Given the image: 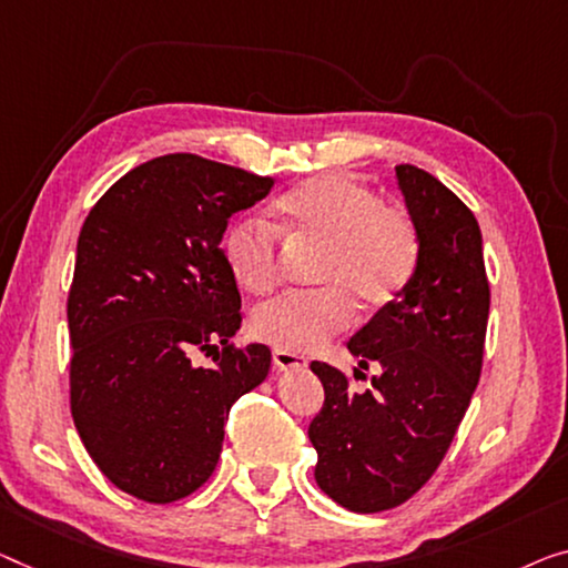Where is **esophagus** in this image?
I'll use <instances>...</instances> for the list:
<instances>
[{
	"label": "esophagus",
	"mask_w": 568,
	"mask_h": 568,
	"mask_svg": "<svg viewBox=\"0 0 568 568\" xmlns=\"http://www.w3.org/2000/svg\"><path fill=\"white\" fill-rule=\"evenodd\" d=\"M273 365H275L277 372H291V369H303L308 365V362H306V357H301V354L275 349L273 352Z\"/></svg>",
	"instance_id": "obj_1"
}]
</instances>
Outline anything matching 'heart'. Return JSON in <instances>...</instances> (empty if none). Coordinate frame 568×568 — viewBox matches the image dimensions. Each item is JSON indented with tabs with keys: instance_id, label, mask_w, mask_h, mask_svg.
<instances>
[{
	"instance_id": "obj_1",
	"label": "heart",
	"mask_w": 568,
	"mask_h": 568,
	"mask_svg": "<svg viewBox=\"0 0 568 568\" xmlns=\"http://www.w3.org/2000/svg\"><path fill=\"white\" fill-rule=\"evenodd\" d=\"M277 234L298 247H318L311 293L283 295L260 306L250 328L275 349L303 354L342 334L354 306L379 311L403 293L418 262L416 226L400 209L346 175H318L273 203V226L242 216L226 230L222 252L234 283L267 295L281 281Z\"/></svg>"
}]
</instances>
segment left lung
Instances as JSON below:
<instances>
[{
	"instance_id": "8db88e82",
	"label": "left lung",
	"mask_w": 568,
	"mask_h": 568,
	"mask_svg": "<svg viewBox=\"0 0 568 568\" xmlns=\"http://www.w3.org/2000/svg\"><path fill=\"white\" fill-rule=\"evenodd\" d=\"M395 183L418 234L416 270L346 342L377 375L357 393L342 372L311 362L326 395L308 426L316 481L352 513L390 510L426 485L469 408L485 354L489 283L477 219L416 165H397Z\"/></svg>"
}]
</instances>
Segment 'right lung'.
Masks as SVG:
<instances>
[{"mask_svg": "<svg viewBox=\"0 0 568 568\" xmlns=\"http://www.w3.org/2000/svg\"><path fill=\"white\" fill-rule=\"evenodd\" d=\"M273 185L175 152L122 175L81 226L68 293L71 413L97 467L138 500L196 493L234 400L267 377L265 344L232 346L242 298L222 240ZM193 351H216L215 365L196 368Z\"/></svg>", "mask_w": 568, "mask_h": 568, "instance_id": "1", "label": "right lung"}]
</instances>
